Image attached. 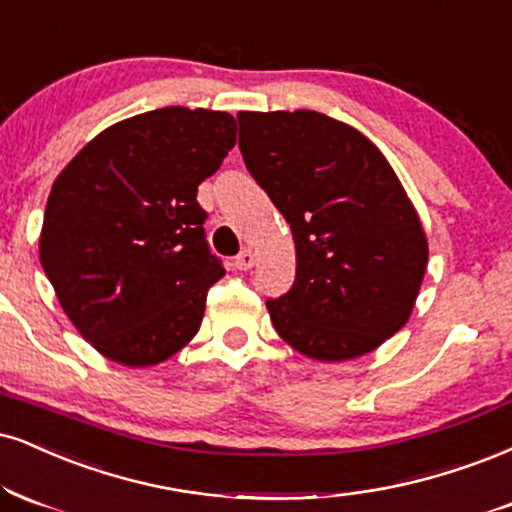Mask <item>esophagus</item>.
Returning <instances> with one entry per match:
<instances>
[{
  "instance_id": "obj_1",
  "label": "esophagus",
  "mask_w": 512,
  "mask_h": 512,
  "mask_svg": "<svg viewBox=\"0 0 512 512\" xmlns=\"http://www.w3.org/2000/svg\"><path fill=\"white\" fill-rule=\"evenodd\" d=\"M255 262H257L255 252H252V250H243V252H240V255L236 257V260H233V267L240 269V272H248V269L255 267Z\"/></svg>"
}]
</instances>
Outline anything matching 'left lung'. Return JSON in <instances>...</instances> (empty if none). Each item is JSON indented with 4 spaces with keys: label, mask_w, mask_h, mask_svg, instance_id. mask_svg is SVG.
I'll return each mask as SVG.
<instances>
[{
    "label": "left lung",
    "mask_w": 512,
    "mask_h": 512,
    "mask_svg": "<svg viewBox=\"0 0 512 512\" xmlns=\"http://www.w3.org/2000/svg\"><path fill=\"white\" fill-rule=\"evenodd\" d=\"M245 166L291 224L295 283L267 300L283 341L353 360L405 326L427 272L420 214L379 147L310 109L240 112Z\"/></svg>",
    "instance_id": "1"
}]
</instances>
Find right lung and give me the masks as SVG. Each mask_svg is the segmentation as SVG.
Instances as JSON below:
<instances>
[{"instance_id": "obj_1", "label": "right lung", "mask_w": 512, "mask_h": 512, "mask_svg": "<svg viewBox=\"0 0 512 512\" xmlns=\"http://www.w3.org/2000/svg\"><path fill=\"white\" fill-rule=\"evenodd\" d=\"M233 145L231 114L164 107L104 128L57 176L40 262L97 353L150 367L197 334L209 286L226 274L197 186Z\"/></svg>"}]
</instances>
